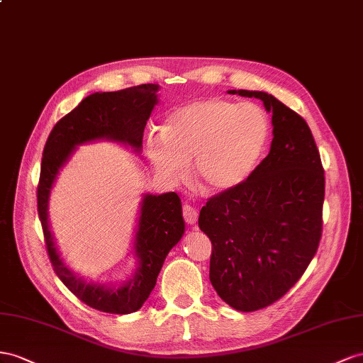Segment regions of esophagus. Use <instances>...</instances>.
<instances>
[{
  "instance_id": "obj_1",
  "label": "esophagus",
  "mask_w": 363,
  "mask_h": 363,
  "mask_svg": "<svg viewBox=\"0 0 363 363\" xmlns=\"http://www.w3.org/2000/svg\"><path fill=\"white\" fill-rule=\"evenodd\" d=\"M182 216H184V220L187 222V223H190V225H194L196 222H198V211H196L193 206H190V205H184V208H182Z\"/></svg>"
}]
</instances>
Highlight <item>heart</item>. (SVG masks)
<instances>
[{
	"instance_id": "obj_1",
	"label": "heart",
	"mask_w": 363,
	"mask_h": 363,
	"mask_svg": "<svg viewBox=\"0 0 363 363\" xmlns=\"http://www.w3.org/2000/svg\"><path fill=\"white\" fill-rule=\"evenodd\" d=\"M269 121L255 103L211 97L173 111L162 133L147 138L149 157L170 181L187 178L189 161L203 189L220 193L245 182L257 167Z\"/></svg>"
}]
</instances>
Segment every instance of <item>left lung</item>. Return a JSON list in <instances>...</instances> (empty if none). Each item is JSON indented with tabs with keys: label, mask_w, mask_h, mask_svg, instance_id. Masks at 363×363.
I'll list each match as a JSON object with an SVG mask.
<instances>
[{
	"label": "left lung",
	"mask_w": 363,
	"mask_h": 363,
	"mask_svg": "<svg viewBox=\"0 0 363 363\" xmlns=\"http://www.w3.org/2000/svg\"><path fill=\"white\" fill-rule=\"evenodd\" d=\"M272 112L271 150L245 182L206 201L199 228L210 237V281L226 304L255 312L295 286L323 235L325 176L306 120L262 91Z\"/></svg>",
	"instance_id": "left-lung-1"
}]
</instances>
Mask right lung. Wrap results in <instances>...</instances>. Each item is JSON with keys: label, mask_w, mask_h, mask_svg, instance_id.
<instances>
[{"label": "right lung", "mask_w": 363, "mask_h": 363, "mask_svg": "<svg viewBox=\"0 0 363 363\" xmlns=\"http://www.w3.org/2000/svg\"><path fill=\"white\" fill-rule=\"evenodd\" d=\"M158 89V85L144 84L88 96L55 124L43 152L36 198L51 266L60 281L80 301L105 313L128 315L137 312L149 298L165 257L184 234L185 225L179 196L174 191L144 196L135 240L140 266L129 283L121 287H106L82 281L62 263L48 230V194L59 169L68 160L76 144L108 138L126 143L140 150L144 128L153 106L157 105Z\"/></svg>", "instance_id": "right-lung-1"}]
</instances>
